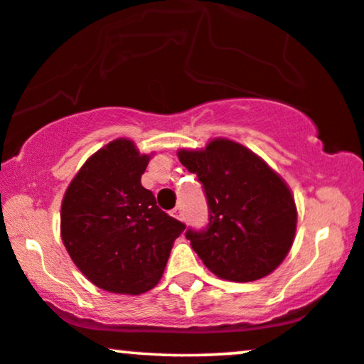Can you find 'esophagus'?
<instances>
[{
  "instance_id": "1",
  "label": "esophagus",
  "mask_w": 364,
  "mask_h": 364,
  "mask_svg": "<svg viewBox=\"0 0 364 364\" xmlns=\"http://www.w3.org/2000/svg\"><path fill=\"white\" fill-rule=\"evenodd\" d=\"M171 215L173 218H177V220H183V208L182 207H176L171 212Z\"/></svg>"
}]
</instances>
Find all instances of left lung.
<instances>
[{"mask_svg":"<svg viewBox=\"0 0 364 364\" xmlns=\"http://www.w3.org/2000/svg\"><path fill=\"white\" fill-rule=\"evenodd\" d=\"M178 161L197 173L208 205V225L186 232L208 270L230 282L270 275L290 252L296 205L290 187L250 149L213 139L200 151L181 149Z\"/></svg>","mask_w":364,"mask_h":364,"instance_id":"obj_1","label":"left lung"}]
</instances>
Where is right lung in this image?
Returning <instances> with one entry per match:
<instances>
[{
    "instance_id": "obj_1",
    "label": "right lung",
    "mask_w": 364,
    "mask_h": 364,
    "mask_svg": "<svg viewBox=\"0 0 364 364\" xmlns=\"http://www.w3.org/2000/svg\"><path fill=\"white\" fill-rule=\"evenodd\" d=\"M151 156L116 139L84 162L61 205L64 247L94 285L141 295L162 278L173 240L186 225L157 207L141 177Z\"/></svg>"
}]
</instances>
